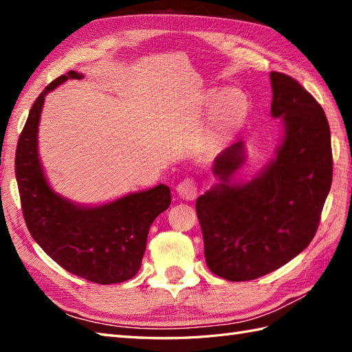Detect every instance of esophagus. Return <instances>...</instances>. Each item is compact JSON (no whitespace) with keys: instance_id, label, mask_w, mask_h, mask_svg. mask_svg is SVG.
<instances>
[{"instance_id":"esophagus-1","label":"esophagus","mask_w":352,"mask_h":352,"mask_svg":"<svg viewBox=\"0 0 352 352\" xmlns=\"http://www.w3.org/2000/svg\"><path fill=\"white\" fill-rule=\"evenodd\" d=\"M177 193L180 195L182 199L192 201L197 198L198 193V183L193 178H184L183 182L177 184Z\"/></svg>"}]
</instances>
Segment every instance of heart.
<instances>
[{"mask_svg":"<svg viewBox=\"0 0 352 352\" xmlns=\"http://www.w3.org/2000/svg\"><path fill=\"white\" fill-rule=\"evenodd\" d=\"M250 102L239 89L212 91L206 98V109L212 115L210 140L218 144L228 139L248 113Z\"/></svg>","mask_w":352,"mask_h":352,"instance_id":"1","label":"heart"}]
</instances>
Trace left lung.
<instances>
[{
  "label": "left lung",
  "mask_w": 352,
  "mask_h": 352,
  "mask_svg": "<svg viewBox=\"0 0 352 352\" xmlns=\"http://www.w3.org/2000/svg\"><path fill=\"white\" fill-rule=\"evenodd\" d=\"M274 118L284 140L275 160L248 183L230 184L243 145L227 148L213 166L221 184L197 199L208 269L228 281H250L307 248L333 182L331 134L320 104L295 78L271 72Z\"/></svg>",
  "instance_id": "left-lung-1"
}]
</instances>
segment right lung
I'll use <instances>...</instances> for the list:
<instances>
[{
  "mask_svg": "<svg viewBox=\"0 0 352 352\" xmlns=\"http://www.w3.org/2000/svg\"><path fill=\"white\" fill-rule=\"evenodd\" d=\"M68 78L69 71L45 87L19 134L16 174L22 214L34 241L66 271L98 284L133 278L142 265L148 231L170 204V190L160 184L101 207L86 208L56 195L43 177L37 155V125L45 95Z\"/></svg>",
  "mask_w": 352,
  "mask_h": 352,
  "instance_id": "1",
  "label": "right lung"
}]
</instances>
